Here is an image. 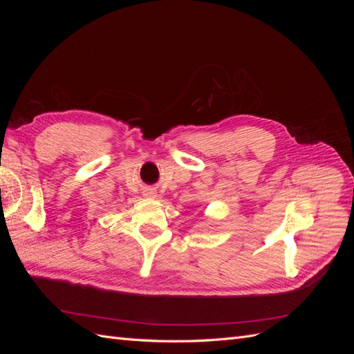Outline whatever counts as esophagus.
<instances>
[{"label":"esophagus","mask_w":354,"mask_h":354,"mask_svg":"<svg viewBox=\"0 0 354 354\" xmlns=\"http://www.w3.org/2000/svg\"><path fill=\"white\" fill-rule=\"evenodd\" d=\"M153 194H155V192H153L152 189H147V190H145V195H146V196H152Z\"/></svg>","instance_id":"obj_1"}]
</instances>
